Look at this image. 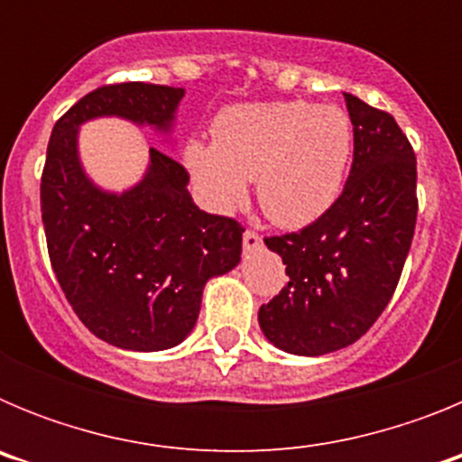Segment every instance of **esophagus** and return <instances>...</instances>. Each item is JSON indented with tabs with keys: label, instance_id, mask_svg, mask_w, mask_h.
<instances>
[{
	"label": "esophagus",
	"instance_id": "1",
	"mask_svg": "<svg viewBox=\"0 0 462 462\" xmlns=\"http://www.w3.org/2000/svg\"><path fill=\"white\" fill-rule=\"evenodd\" d=\"M261 247V238L259 234H254V231H245L243 236V250L245 254H252V252H256Z\"/></svg>",
	"mask_w": 462,
	"mask_h": 462
}]
</instances>
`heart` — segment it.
<instances>
[{
  "instance_id": "obj_1",
  "label": "heart",
  "mask_w": 462,
  "mask_h": 462,
  "mask_svg": "<svg viewBox=\"0 0 462 462\" xmlns=\"http://www.w3.org/2000/svg\"><path fill=\"white\" fill-rule=\"evenodd\" d=\"M212 134L215 143L185 145V166L206 206L236 210L247 180H256L263 212L287 228L308 226L330 210L354 152L352 120L333 104L231 106L219 113Z\"/></svg>"
}]
</instances>
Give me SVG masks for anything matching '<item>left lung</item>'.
I'll use <instances>...</instances> for the list:
<instances>
[{"instance_id": "left-lung-1", "label": "left lung", "mask_w": 462, "mask_h": 462, "mask_svg": "<svg viewBox=\"0 0 462 462\" xmlns=\"http://www.w3.org/2000/svg\"><path fill=\"white\" fill-rule=\"evenodd\" d=\"M354 162L328 212L298 234L266 238L289 284L261 305L271 345L296 356H324L368 333L389 305L416 224V157L398 122L345 94Z\"/></svg>"}]
</instances>
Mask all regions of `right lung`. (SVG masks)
Listing matches in <instances>:
<instances>
[{"mask_svg": "<svg viewBox=\"0 0 462 462\" xmlns=\"http://www.w3.org/2000/svg\"><path fill=\"white\" fill-rule=\"evenodd\" d=\"M185 88L120 83L89 92L57 120L41 178V219L52 271L79 319L129 352H164L194 330L208 280L240 263L238 222L199 210L189 175L150 148L141 180L104 189L80 162L85 122L120 117L173 148Z\"/></svg>", "mask_w": 462, "mask_h": 462, "instance_id": "add662e5", "label": "right lung"}]
</instances>
